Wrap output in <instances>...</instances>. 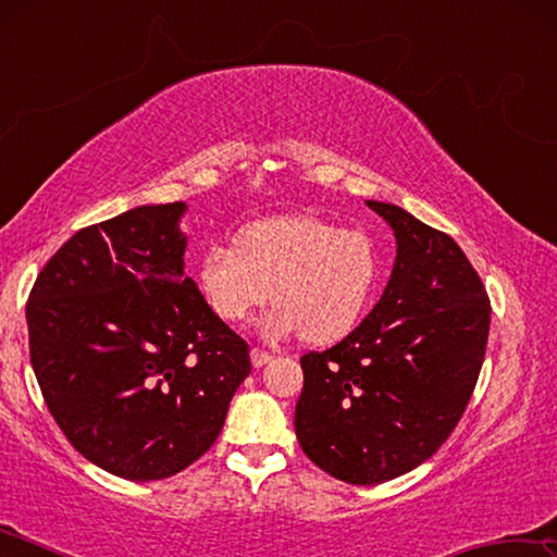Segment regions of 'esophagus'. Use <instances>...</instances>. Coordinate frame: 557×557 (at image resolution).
<instances>
[{
  "label": "esophagus",
  "instance_id": "obj_1",
  "mask_svg": "<svg viewBox=\"0 0 557 557\" xmlns=\"http://www.w3.org/2000/svg\"><path fill=\"white\" fill-rule=\"evenodd\" d=\"M250 361H252V366H256V369H262V366L272 361V354L270 351H262V348L256 346L250 351Z\"/></svg>",
  "mask_w": 557,
  "mask_h": 557
}]
</instances>
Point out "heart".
I'll return each instance as SVG.
<instances>
[{"mask_svg": "<svg viewBox=\"0 0 557 557\" xmlns=\"http://www.w3.org/2000/svg\"><path fill=\"white\" fill-rule=\"evenodd\" d=\"M381 272L371 235L312 215H285L248 225L235 245H209L196 265V285L223 322H243L270 297L275 305L262 317L268 334H299L326 346L361 324Z\"/></svg>", "mask_w": 557, "mask_h": 557, "instance_id": "obj_1", "label": "heart"}]
</instances>
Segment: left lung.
I'll list each match as a JSON object with an SVG mask.
<instances>
[{
    "mask_svg": "<svg viewBox=\"0 0 557 557\" xmlns=\"http://www.w3.org/2000/svg\"><path fill=\"white\" fill-rule=\"evenodd\" d=\"M398 240L373 312L326 351L299 358V447L342 482L383 484L445 445L482 371L492 305L447 233L393 203L366 201Z\"/></svg>",
    "mask_w": 557,
    "mask_h": 557,
    "instance_id": "left-lung-1",
    "label": "left lung"
}]
</instances>
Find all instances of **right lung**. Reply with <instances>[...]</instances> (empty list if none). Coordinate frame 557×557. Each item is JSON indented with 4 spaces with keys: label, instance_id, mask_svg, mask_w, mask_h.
<instances>
[{
    "label": "right lung",
    "instance_id": "right-lung-1",
    "mask_svg": "<svg viewBox=\"0 0 557 557\" xmlns=\"http://www.w3.org/2000/svg\"><path fill=\"white\" fill-rule=\"evenodd\" d=\"M182 201L81 228L36 277L32 366L55 425L129 482L194 465L221 435L250 348L184 275Z\"/></svg>",
    "mask_w": 557,
    "mask_h": 557
}]
</instances>
